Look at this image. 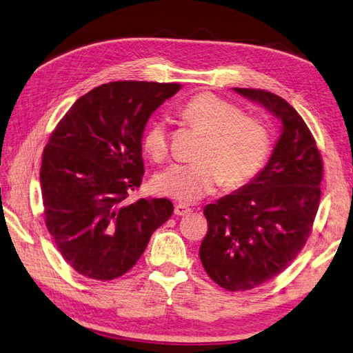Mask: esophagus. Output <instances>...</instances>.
Listing matches in <instances>:
<instances>
[{
	"label": "esophagus",
	"mask_w": 353,
	"mask_h": 353,
	"mask_svg": "<svg viewBox=\"0 0 353 353\" xmlns=\"http://www.w3.org/2000/svg\"><path fill=\"white\" fill-rule=\"evenodd\" d=\"M190 212H191V208H190L188 205L177 203V205L174 206V214H176V216H188Z\"/></svg>",
	"instance_id": "1"
}]
</instances>
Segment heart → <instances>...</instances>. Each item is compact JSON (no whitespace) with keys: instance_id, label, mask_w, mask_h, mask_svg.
I'll return each mask as SVG.
<instances>
[{"instance_id":"obj_1","label":"heart","mask_w":353,"mask_h":353,"mask_svg":"<svg viewBox=\"0 0 353 353\" xmlns=\"http://www.w3.org/2000/svg\"><path fill=\"white\" fill-rule=\"evenodd\" d=\"M181 116L202 131L205 141L199 162L176 163L154 177L157 192L179 202L191 203L212 194L220 185L239 186L257 174L271 147L265 123L234 103L214 94H197L181 108ZM143 150L154 162L168 154L170 125L159 117L143 133Z\"/></svg>"}]
</instances>
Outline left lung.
<instances>
[{
    "label": "left lung",
    "mask_w": 353,
    "mask_h": 353,
    "mask_svg": "<svg viewBox=\"0 0 353 353\" xmlns=\"http://www.w3.org/2000/svg\"><path fill=\"white\" fill-rule=\"evenodd\" d=\"M281 122L266 167L239 191L205 206L200 260L226 291H248L285 271L307 241L319 211L323 161L292 105L266 90L234 88Z\"/></svg>",
    "instance_id": "left-lung-1"
}]
</instances>
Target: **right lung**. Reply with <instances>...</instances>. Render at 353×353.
Listing matches in <instances>:
<instances>
[{
    "instance_id": "1",
    "label": "right lung",
    "mask_w": 353,
    "mask_h": 353,
    "mask_svg": "<svg viewBox=\"0 0 353 353\" xmlns=\"http://www.w3.org/2000/svg\"><path fill=\"white\" fill-rule=\"evenodd\" d=\"M181 84L117 81L76 101L52 131L41 163L44 220L76 272L113 280L133 268L171 217L168 199L127 203L143 176L142 133Z\"/></svg>"
}]
</instances>
